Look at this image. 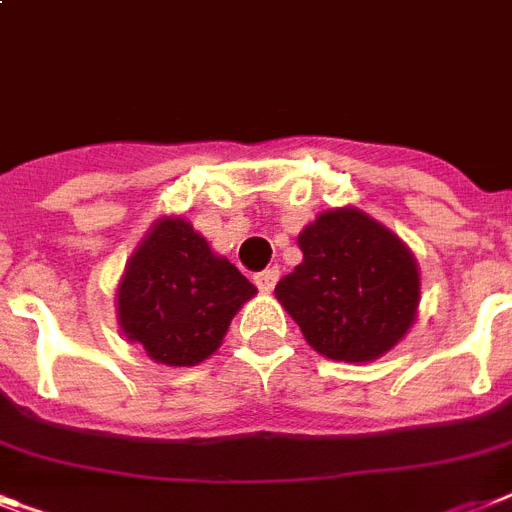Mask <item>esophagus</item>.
<instances>
[{
	"label": "esophagus",
	"mask_w": 512,
	"mask_h": 512,
	"mask_svg": "<svg viewBox=\"0 0 512 512\" xmlns=\"http://www.w3.org/2000/svg\"><path fill=\"white\" fill-rule=\"evenodd\" d=\"M276 281H278V270L276 268H265V270H260V273H255V284L263 294L273 292Z\"/></svg>",
	"instance_id": "1"
}]
</instances>
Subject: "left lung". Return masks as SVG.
I'll use <instances>...</instances> for the list:
<instances>
[{
	"mask_svg": "<svg viewBox=\"0 0 512 512\" xmlns=\"http://www.w3.org/2000/svg\"><path fill=\"white\" fill-rule=\"evenodd\" d=\"M302 263L276 299L318 355L371 363L397 347L421 305V270L400 236L360 207L315 215L297 236Z\"/></svg>",
	"mask_w": 512,
	"mask_h": 512,
	"instance_id": "obj_1",
	"label": "left lung"
}]
</instances>
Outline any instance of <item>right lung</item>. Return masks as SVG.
<instances>
[{
  "mask_svg": "<svg viewBox=\"0 0 512 512\" xmlns=\"http://www.w3.org/2000/svg\"><path fill=\"white\" fill-rule=\"evenodd\" d=\"M257 289L181 215H162L128 257L115 289L120 331L149 360L191 368L223 344Z\"/></svg>",
  "mask_w": 512,
  "mask_h": 512,
  "instance_id": "right-lung-1",
  "label": "right lung"
}]
</instances>
